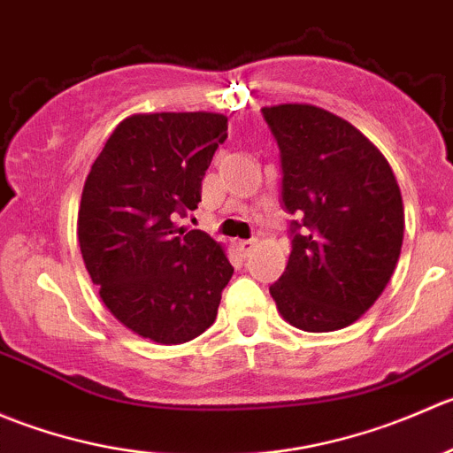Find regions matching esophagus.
Returning <instances> with one entry per match:
<instances>
[{
	"mask_svg": "<svg viewBox=\"0 0 453 453\" xmlns=\"http://www.w3.org/2000/svg\"><path fill=\"white\" fill-rule=\"evenodd\" d=\"M235 246H237V250H240L242 257H246V255L255 249V240H240Z\"/></svg>",
	"mask_w": 453,
	"mask_h": 453,
	"instance_id": "obj_1",
	"label": "esophagus"
}]
</instances>
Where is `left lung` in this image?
<instances>
[{"mask_svg":"<svg viewBox=\"0 0 453 453\" xmlns=\"http://www.w3.org/2000/svg\"><path fill=\"white\" fill-rule=\"evenodd\" d=\"M281 158L290 222L286 271L271 295L306 333L350 326L388 286L403 244L401 189L377 147L348 120L315 105L262 107Z\"/></svg>","mask_w":453,"mask_h":453,"instance_id":"left-lung-1","label":"left lung"}]
</instances>
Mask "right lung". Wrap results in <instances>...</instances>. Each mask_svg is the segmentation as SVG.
Instances as JSON below:
<instances>
[{
  "mask_svg": "<svg viewBox=\"0 0 453 453\" xmlns=\"http://www.w3.org/2000/svg\"><path fill=\"white\" fill-rule=\"evenodd\" d=\"M226 116L160 111L125 119L85 180L79 244L107 311L156 343H185L216 321L233 275L222 246L185 233L204 172L226 141Z\"/></svg>",
  "mask_w": 453,
  "mask_h": 453,
  "instance_id": "obj_1",
  "label": "right lung"
}]
</instances>
